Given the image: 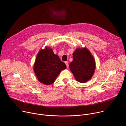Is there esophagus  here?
I'll return each mask as SVG.
<instances>
[{
    "label": "esophagus",
    "mask_w": 126,
    "mask_h": 126,
    "mask_svg": "<svg viewBox=\"0 0 126 126\" xmlns=\"http://www.w3.org/2000/svg\"><path fill=\"white\" fill-rule=\"evenodd\" d=\"M65 64L66 65L67 67L68 68V67H69V63H68V61H66V62H65Z\"/></svg>",
    "instance_id": "34e87169"
}]
</instances>
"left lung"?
Returning <instances> with one entry per match:
<instances>
[{
  "label": "left lung",
  "instance_id": "1",
  "mask_svg": "<svg viewBox=\"0 0 126 126\" xmlns=\"http://www.w3.org/2000/svg\"><path fill=\"white\" fill-rule=\"evenodd\" d=\"M73 56L69 67L76 79L82 83L90 80L94 72L95 62L89 50L85 47L77 48Z\"/></svg>",
  "mask_w": 126,
  "mask_h": 126
}]
</instances>
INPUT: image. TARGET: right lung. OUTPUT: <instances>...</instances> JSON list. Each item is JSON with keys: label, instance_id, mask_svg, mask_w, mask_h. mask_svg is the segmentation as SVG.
Returning <instances> with one entry per match:
<instances>
[{"label": "right lung", "instance_id": "right-lung-1", "mask_svg": "<svg viewBox=\"0 0 126 126\" xmlns=\"http://www.w3.org/2000/svg\"><path fill=\"white\" fill-rule=\"evenodd\" d=\"M66 68L64 62L49 47L40 50L34 64V72L38 80L45 85H50L56 80L60 72Z\"/></svg>", "mask_w": 126, "mask_h": 126}]
</instances>
